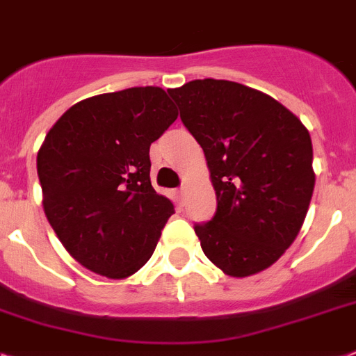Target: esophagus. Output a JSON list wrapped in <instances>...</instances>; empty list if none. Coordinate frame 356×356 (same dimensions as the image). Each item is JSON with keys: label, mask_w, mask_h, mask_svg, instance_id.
<instances>
[{"label": "esophagus", "mask_w": 356, "mask_h": 356, "mask_svg": "<svg viewBox=\"0 0 356 356\" xmlns=\"http://www.w3.org/2000/svg\"><path fill=\"white\" fill-rule=\"evenodd\" d=\"M184 193H185L184 187H178V189H176V195H178V198H180L181 202H184Z\"/></svg>", "instance_id": "34e87169"}]
</instances>
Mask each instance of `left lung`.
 <instances>
[{
	"instance_id": "1",
	"label": "left lung",
	"mask_w": 356,
	"mask_h": 356,
	"mask_svg": "<svg viewBox=\"0 0 356 356\" xmlns=\"http://www.w3.org/2000/svg\"><path fill=\"white\" fill-rule=\"evenodd\" d=\"M187 131L204 149L216 213L195 233L205 257L229 277L277 262L309 207L315 172L307 129L267 94L227 79L169 89Z\"/></svg>"
}]
</instances>
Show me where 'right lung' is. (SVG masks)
<instances>
[{
	"mask_svg": "<svg viewBox=\"0 0 356 356\" xmlns=\"http://www.w3.org/2000/svg\"><path fill=\"white\" fill-rule=\"evenodd\" d=\"M178 118L160 87L92 96L67 111L38 152L47 220L70 257L127 278L152 257L175 205L151 185V143Z\"/></svg>",
	"mask_w": 356,
	"mask_h": 356,
	"instance_id": "1",
	"label": "right lung"
}]
</instances>
